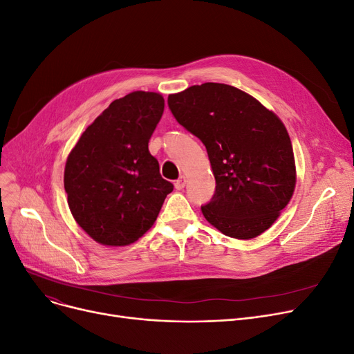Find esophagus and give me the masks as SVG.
Here are the masks:
<instances>
[{"mask_svg": "<svg viewBox=\"0 0 354 354\" xmlns=\"http://www.w3.org/2000/svg\"><path fill=\"white\" fill-rule=\"evenodd\" d=\"M184 186H186V177L180 176V177L176 180V183H174V187H176L177 190H183Z\"/></svg>", "mask_w": 354, "mask_h": 354, "instance_id": "1", "label": "esophagus"}]
</instances>
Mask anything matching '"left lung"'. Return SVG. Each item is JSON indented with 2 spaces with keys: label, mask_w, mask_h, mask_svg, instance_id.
I'll use <instances>...</instances> for the list:
<instances>
[{
  "label": "left lung",
  "mask_w": 354,
  "mask_h": 354,
  "mask_svg": "<svg viewBox=\"0 0 354 354\" xmlns=\"http://www.w3.org/2000/svg\"><path fill=\"white\" fill-rule=\"evenodd\" d=\"M176 121L207 149L214 194L201 206L226 236L252 239L271 227L295 187V161L279 118L243 91L194 85L168 96Z\"/></svg>",
  "instance_id": "left-lung-1"
}]
</instances>
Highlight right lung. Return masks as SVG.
<instances>
[{"mask_svg":"<svg viewBox=\"0 0 354 354\" xmlns=\"http://www.w3.org/2000/svg\"><path fill=\"white\" fill-rule=\"evenodd\" d=\"M164 112L154 92H132L91 124L64 168L67 203L96 242L124 246L153 226L174 186L161 177L148 142Z\"/></svg>","mask_w":354,"mask_h":354,"instance_id":"right-lung-1","label":"right lung"}]
</instances>
